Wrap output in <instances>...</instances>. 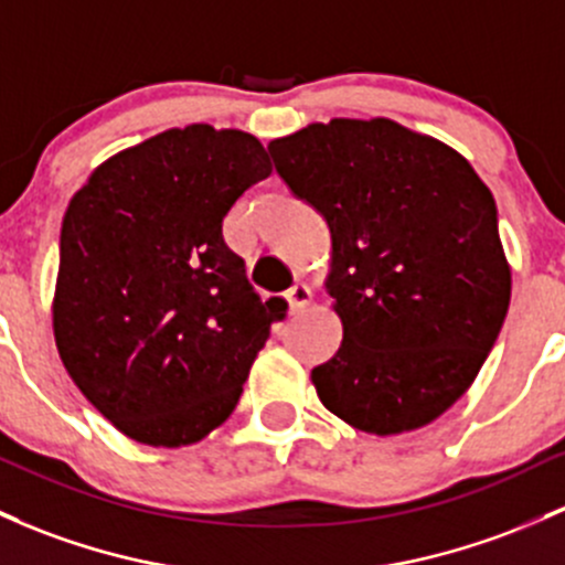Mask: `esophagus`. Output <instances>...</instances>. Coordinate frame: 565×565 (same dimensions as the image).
Masks as SVG:
<instances>
[{"instance_id":"esophagus-1","label":"esophagus","mask_w":565,"mask_h":565,"mask_svg":"<svg viewBox=\"0 0 565 565\" xmlns=\"http://www.w3.org/2000/svg\"><path fill=\"white\" fill-rule=\"evenodd\" d=\"M285 301H288L290 312H299V309H305L312 301V290L305 282H296L285 290Z\"/></svg>"}]
</instances>
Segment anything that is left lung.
I'll list each match as a JSON object with an SVG mask.
<instances>
[{
    "label": "left lung",
    "instance_id": "1",
    "mask_svg": "<svg viewBox=\"0 0 565 565\" xmlns=\"http://www.w3.org/2000/svg\"><path fill=\"white\" fill-rule=\"evenodd\" d=\"M277 174L331 232L342 344L320 402L377 436L428 426L469 391L512 294L499 210L471 163L387 118H333L269 142Z\"/></svg>",
    "mask_w": 565,
    "mask_h": 565
}]
</instances>
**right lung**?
<instances>
[{
	"mask_svg": "<svg viewBox=\"0 0 565 565\" xmlns=\"http://www.w3.org/2000/svg\"><path fill=\"white\" fill-rule=\"evenodd\" d=\"M269 174L256 137L193 124L113 156L72 196L56 348L83 396L135 441L193 445L221 426L288 312L280 296L260 299L223 239L226 212Z\"/></svg>",
	"mask_w": 565,
	"mask_h": 565,
	"instance_id": "right-lung-1",
	"label": "right lung"
}]
</instances>
